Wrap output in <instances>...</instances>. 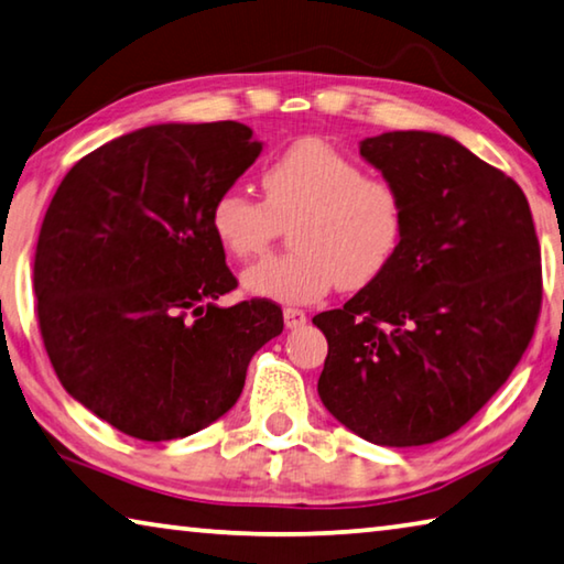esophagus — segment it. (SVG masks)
Returning a JSON list of instances; mask_svg holds the SVG:
<instances>
[{"mask_svg":"<svg viewBox=\"0 0 564 564\" xmlns=\"http://www.w3.org/2000/svg\"><path fill=\"white\" fill-rule=\"evenodd\" d=\"M284 324H288V329L304 327V324H307V312L297 307H288L284 310Z\"/></svg>","mask_w":564,"mask_h":564,"instance_id":"1","label":"esophagus"}]
</instances>
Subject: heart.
I'll return each instance as SVG.
<instances>
[{
	"mask_svg": "<svg viewBox=\"0 0 564 564\" xmlns=\"http://www.w3.org/2000/svg\"><path fill=\"white\" fill-rule=\"evenodd\" d=\"M264 200L237 187L215 197L210 227L235 260L260 254L282 225L290 227L288 254L267 257L242 274L252 297L304 304L334 284L344 292L369 288L389 270L406 235V200L383 175L322 138H302L262 171Z\"/></svg>",
	"mask_w": 564,
	"mask_h": 564,
	"instance_id": "obj_1",
	"label": "heart"
}]
</instances>
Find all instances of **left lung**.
Listing matches in <instances>:
<instances>
[{"label":"left lung","instance_id":"obj_1","mask_svg":"<svg viewBox=\"0 0 564 564\" xmlns=\"http://www.w3.org/2000/svg\"><path fill=\"white\" fill-rule=\"evenodd\" d=\"M359 153L401 187L406 235L377 282L312 319L329 344L317 391L364 441L426 446L466 426L525 354L540 242L520 185L448 135L391 131Z\"/></svg>","mask_w":564,"mask_h":564}]
</instances>
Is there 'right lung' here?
Instances as JSON below:
<instances>
[{"label": "right lung", "instance_id": "1", "mask_svg": "<svg viewBox=\"0 0 564 564\" xmlns=\"http://www.w3.org/2000/svg\"><path fill=\"white\" fill-rule=\"evenodd\" d=\"M260 151L237 121L138 128L84 155L48 203L34 254L44 347L62 387L126 436L210 426L282 334L272 302L217 307L237 280L210 207Z\"/></svg>", "mask_w": 564, "mask_h": 564}]
</instances>
